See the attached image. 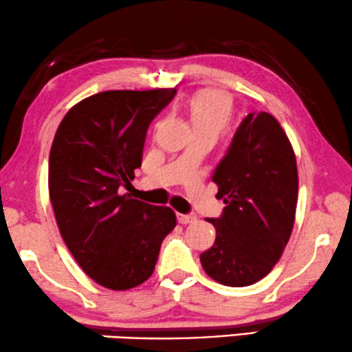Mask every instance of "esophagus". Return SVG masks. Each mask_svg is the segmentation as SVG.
I'll return each instance as SVG.
<instances>
[{
    "label": "esophagus",
    "mask_w": 352,
    "mask_h": 352,
    "mask_svg": "<svg viewBox=\"0 0 352 352\" xmlns=\"http://www.w3.org/2000/svg\"><path fill=\"white\" fill-rule=\"evenodd\" d=\"M177 220H178V223L186 225V223H191V221H195L196 215L195 214H177Z\"/></svg>",
    "instance_id": "obj_1"
}]
</instances>
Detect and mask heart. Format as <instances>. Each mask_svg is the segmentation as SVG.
Returning a JSON list of instances; mask_svg holds the SVG:
<instances>
[{
    "instance_id": "1",
    "label": "heart",
    "mask_w": 352,
    "mask_h": 352,
    "mask_svg": "<svg viewBox=\"0 0 352 352\" xmlns=\"http://www.w3.org/2000/svg\"><path fill=\"white\" fill-rule=\"evenodd\" d=\"M234 105L232 98L221 91H201L188 102V115L195 133L212 132L219 135L230 124Z\"/></svg>"
}]
</instances>
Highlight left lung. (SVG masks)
Returning a JSON list of instances; mask_svg holds the SVG:
<instances>
[{
	"label": "left lung",
	"mask_w": 352,
	"mask_h": 352,
	"mask_svg": "<svg viewBox=\"0 0 352 352\" xmlns=\"http://www.w3.org/2000/svg\"><path fill=\"white\" fill-rule=\"evenodd\" d=\"M223 199L214 245L201 265L223 285L245 287L270 273L290 239L298 201L294 148L270 113H249L212 175Z\"/></svg>",
	"instance_id": "8db88e82"
}]
</instances>
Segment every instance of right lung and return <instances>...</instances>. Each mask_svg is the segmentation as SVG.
I'll list each match as a JSON object with an SVG mask.
<instances>
[{"label":"right lung","instance_id":"1","mask_svg":"<svg viewBox=\"0 0 352 352\" xmlns=\"http://www.w3.org/2000/svg\"><path fill=\"white\" fill-rule=\"evenodd\" d=\"M175 89L105 91L63 118L49 155V196L68 250L84 273L110 290H127L155 271L175 212L120 188L142 166L150 122Z\"/></svg>","mask_w":352,"mask_h":352}]
</instances>
